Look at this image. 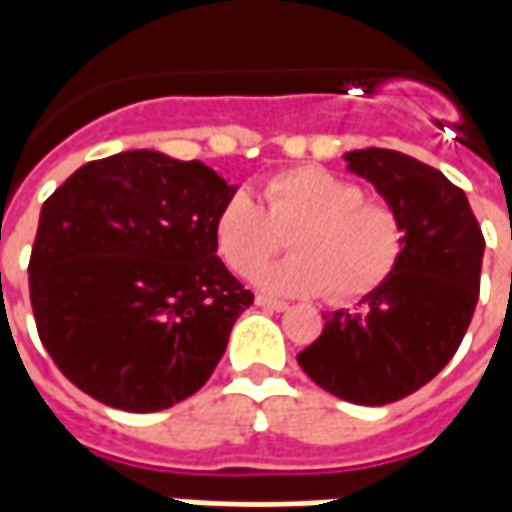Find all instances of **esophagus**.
<instances>
[{
  "label": "esophagus",
  "mask_w": 512,
  "mask_h": 512,
  "mask_svg": "<svg viewBox=\"0 0 512 512\" xmlns=\"http://www.w3.org/2000/svg\"><path fill=\"white\" fill-rule=\"evenodd\" d=\"M257 307H263V310H274V312H282V310H288V301H279V299H271V296H257L255 299Z\"/></svg>",
  "instance_id": "obj_1"
}]
</instances>
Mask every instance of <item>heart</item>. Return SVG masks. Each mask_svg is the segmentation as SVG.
<instances>
[{
    "mask_svg": "<svg viewBox=\"0 0 512 512\" xmlns=\"http://www.w3.org/2000/svg\"><path fill=\"white\" fill-rule=\"evenodd\" d=\"M297 255L263 267L255 282L271 293L329 299H365L395 274L406 249L403 216L351 178L323 167H293L271 175L263 205L246 191L222 202L213 222V241L224 266L252 274L287 245Z\"/></svg>",
    "mask_w": 512,
    "mask_h": 512,
    "instance_id": "b5f03b06",
    "label": "heart"
}]
</instances>
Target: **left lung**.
Wrapping results in <instances>:
<instances>
[{"label": "left lung", "instance_id": "left-lung-1", "mask_svg": "<svg viewBox=\"0 0 512 512\" xmlns=\"http://www.w3.org/2000/svg\"><path fill=\"white\" fill-rule=\"evenodd\" d=\"M406 224L395 274L362 310L323 315L321 337L296 359L315 384L359 406H386L436 378L472 323L485 238L463 189L417 158L365 147L345 153Z\"/></svg>", "mask_w": 512, "mask_h": 512}]
</instances>
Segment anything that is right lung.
<instances>
[{
    "instance_id": "obj_1",
    "label": "right lung",
    "mask_w": 512,
    "mask_h": 512,
    "mask_svg": "<svg viewBox=\"0 0 512 512\" xmlns=\"http://www.w3.org/2000/svg\"><path fill=\"white\" fill-rule=\"evenodd\" d=\"M235 194L202 161L126 150L73 172L40 208L29 301L62 376L106 406L161 411L219 365L255 301L216 257Z\"/></svg>"
}]
</instances>
